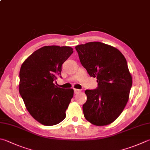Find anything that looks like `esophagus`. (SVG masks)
<instances>
[{"instance_id": "34e87169", "label": "esophagus", "mask_w": 150, "mask_h": 150, "mask_svg": "<svg viewBox=\"0 0 150 150\" xmlns=\"http://www.w3.org/2000/svg\"><path fill=\"white\" fill-rule=\"evenodd\" d=\"M74 94H75V95L78 94V93H80V92H81V90H80V89H74Z\"/></svg>"}]
</instances>
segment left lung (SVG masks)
Masks as SVG:
<instances>
[{"mask_svg": "<svg viewBox=\"0 0 150 150\" xmlns=\"http://www.w3.org/2000/svg\"><path fill=\"white\" fill-rule=\"evenodd\" d=\"M76 50L82 66L98 82L96 89L85 91L84 117L93 125H109L129 100L132 79L126 59L117 48L99 42L78 45Z\"/></svg>", "mask_w": 150, "mask_h": 150, "instance_id": "left-lung-1", "label": "left lung"}]
</instances>
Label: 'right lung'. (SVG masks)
Instances as JSON below:
<instances>
[{
    "mask_svg": "<svg viewBox=\"0 0 150 150\" xmlns=\"http://www.w3.org/2000/svg\"><path fill=\"white\" fill-rule=\"evenodd\" d=\"M72 53L69 46H44L29 55L21 67L19 93L31 116L42 125H57L66 117L74 90L56 87L54 81Z\"/></svg>",
    "mask_w": 150,
    "mask_h": 150,
    "instance_id": "1",
    "label": "right lung"
}]
</instances>
